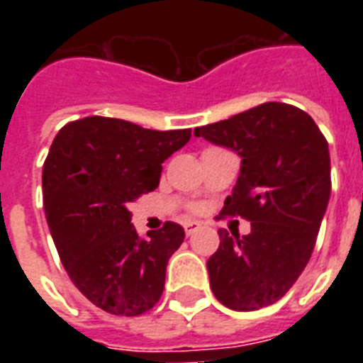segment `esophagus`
Wrapping results in <instances>:
<instances>
[{
  "label": "esophagus",
  "mask_w": 363,
  "mask_h": 363,
  "mask_svg": "<svg viewBox=\"0 0 363 363\" xmlns=\"http://www.w3.org/2000/svg\"><path fill=\"white\" fill-rule=\"evenodd\" d=\"M199 228H201L199 222H186V224H184V232H186V235H192L194 232H198Z\"/></svg>",
  "instance_id": "34e87169"
}]
</instances>
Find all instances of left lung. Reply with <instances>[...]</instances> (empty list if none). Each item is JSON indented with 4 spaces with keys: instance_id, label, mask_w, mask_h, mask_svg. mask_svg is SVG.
I'll return each instance as SVG.
<instances>
[{
    "instance_id": "8db88e82",
    "label": "left lung",
    "mask_w": 363,
    "mask_h": 363,
    "mask_svg": "<svg viewBox=\"0 0 363 363\" xmlns=\"http://www.w3.org/2000/svg\"><path fill=\"white\" fill-rule=\"evenodd\" d=\"M194 135L241 156V171L222 215L250 220L239 238L218 230L207 262L211 290L228 309L273 305L309 262L332 192L328 141L305 111L269 101Z\"/></svg>"
}]
</instances>
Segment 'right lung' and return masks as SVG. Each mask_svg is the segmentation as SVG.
Listing matches in <instances>:
<instances>
[{
  "label": "right lung",
  "instance_id": "right-lung-1",
  "mask_svg": "<svg viewBox=\"0 0 363 363\" xmlns=\"http://www.w3.org/2000/svg\"><path fill=\"white\" fill-rule=\"evenodd\" d=\"M190 137V130L86 116L65 124L50 145L43 201L54 245L73 284L111 315H143L164 292L184 230L165 222L139 238L128 207L158 188L162 164Z\"/></svg>",
  "mask_w": 363,
  "mask_h": 363
}]
</instances>
